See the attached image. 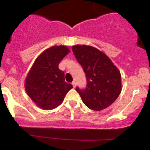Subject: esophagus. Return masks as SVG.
I'll return each mask as SVG.
<instances>
[{
  "mask_svg": "<svg viewBox=\"0 0 150 150\" xmlns=\"http://www.w3.org/2000/svg\"><path fill=\"white\" fill-rule=\"evenodd\" d=\"M72 85H73V87L74 88H75V87H76V82H75V81H73V82H72Z\"/></svg>",
  "mask_w": 150,
  "mask_h": 150,
  "instance_id": "obj_1",
  "label": "esophagus"
}]
</instances>
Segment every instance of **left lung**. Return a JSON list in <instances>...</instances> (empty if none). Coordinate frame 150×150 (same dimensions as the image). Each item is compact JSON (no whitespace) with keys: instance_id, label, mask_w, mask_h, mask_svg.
Segmentation results:
<instances>
[{"instance_id":"left-lung-1","label":"left lung","mask_w":150,"mask_h":150,"mask_svg":"<svg viewBox=\"0 0 150 150\" xmlns=\"http://www.w3.org/2000/svg\"><path fill=\"white\" fill-rule=\"evenodd\" d=\"M72 50L87 78L85 89L76 87L82 101L94 111L108 107L121 92L120 71L106 54L96 48L76 45Z\"/></svg>"}]
</instances>
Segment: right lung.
Wrapping results in <instances>:
<instances>
[{
  "instance_id": "right-lung-1",
  "label": "right lung",
  "mask_w": 150,
  "mask_h": 150,
  "mask_svg": "<svg viewBox=\"0 0 150 150\" xmlns=\"http://www.w3.org/2000/svg\"><path fill=\"white\" fill-rule=\"evenodd\" d=\"M65 46H54L39 56L25 80V89L29 97L39 107L44 110L56 108L63 102L71 84L65 82L64 72L58 64L69 53Z\"/></svg>"
}]
</instances>
